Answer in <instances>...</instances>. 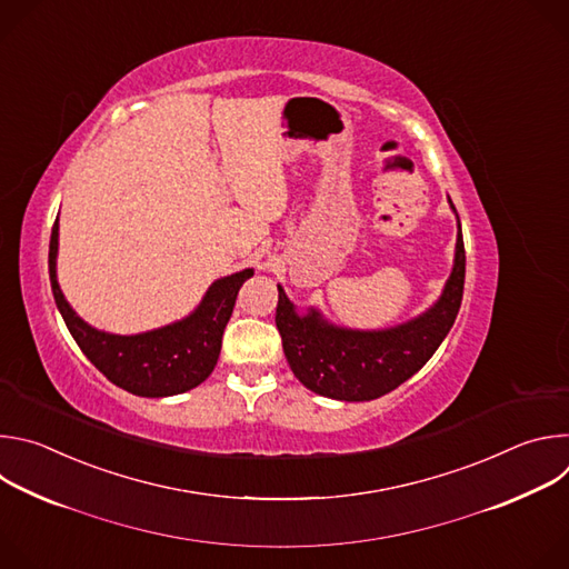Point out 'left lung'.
<instances>
[{"instance_id":"8db88e82","label":"left lung","mask_w":569,"mask_h":569,"mask_svg":"<svg viewBox=\"0 0 569 569\" xmlns=\"http://www.w3.org/2000/svg\"><path fill=\"white\" fill-rule=\"evenodd\" d=\"M450 209L457 216L452 200ZM466 252L457 216V246L450 277L439 299L421 315L387 329H349L329 321L319 308L301 312L279 288L277 329L292 373L310 391L347 400H373L412 378L439 349L461 306Z\"/></svg>"}]
</instances>
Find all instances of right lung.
Masks as SVG:
<instances>
[{
	"label": "right lung",
	"instance_id": "add662e5",
	"mask_svg": "<svg viewBox=\"0 0 569 569\" xmlns=\"http://www.w3.org/2000/svg\"><path fill=\"white\" fill-rule=\"evenodd\" d=\"M58 218L49 242V279L56 306L76 345L117 387L146 398L184 393L213 371L227 321L240 286L254 277L252 268L216 279L200 303L182 319L152 331L117 336L94 329L64 299L58 283Z\"/></svg>",
	"mask_w": 569,
	"mask_h": 569
}]
</instances>
